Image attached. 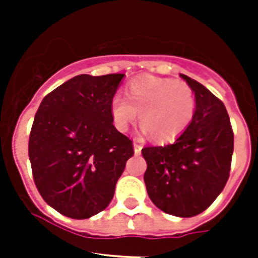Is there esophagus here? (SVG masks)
<instances>
[{"label":"esophagus","mask_w":258,"mask_h":258,"mask_svg":"<svg viewBox=\"0 0 258 258\" xmlns=\"http://www.w3.org/2000/svg\"><path fill=\"white\" fill-rule=\"evenodd\" d=\"M134 151H135V154H141L142 146L138 142H134Z\"/></svg>","instance_id":"obj_1"}]
</instances>
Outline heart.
<instances>
[{"mask_svg":"<svg viewBox=\"0 0 258 258\" xmlns=\"http://www.w3.org/2000/svg\"><path fill=\"white\" fill-rule=\"evenodd\" d=\"M109 111L117 130L137 120L158 143L171 142L186 131L196 113V95L187 83L158 76H142L125 88V99L115 96Z\"/></svg>","mask_w":258,"mask_h":258,"instance_id":"heart-1","label":"heart"}]
</instances>
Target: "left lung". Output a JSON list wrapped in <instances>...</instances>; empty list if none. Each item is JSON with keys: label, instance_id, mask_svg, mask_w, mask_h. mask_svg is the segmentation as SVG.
Returning <instances> with one entry per match:
<instances>
[{"label": "left lung", "instance_id": "1", "mask_svg": "<svg viewBox=\"0 0 258 258\" xmlns=\"http://www.w3.org/2000/svg\"><path fill=\"white\" fill-rule=\"evenodd\" d=\"M196 95V113L174 143L145 147V183L162 212L194 217L216 201L229 179L234 135L224 103L206 87L180 74Z\"/></svg>", "mask_w": 258, "mask_h": 258}]
</instances>
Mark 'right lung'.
<instances>
[{"label": "right lung", "instance_id": "right-lung-1", "mask_svg": "<svg viewBox=\"0 0 258 258\" xmlns=\"http://www.w3.org/2000/svg\"><path fill=\"white\" fill-rule=\"evenodd\" d=\"M124 74L79 75L42 99L29 135L38 192L62 216L84 220L112 200L133 142L112 124L109 104Z\"/></svg>", "mask_w": 258, "mask_h": 258}]
</instances>
